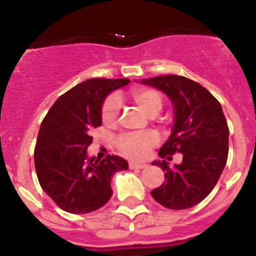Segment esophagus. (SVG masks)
Here are the masks:
<instances>
[{
    "instance_id": "esophagus-1",
    "label": "esophagus",
    "mask_w": 256,
    "mask_h": 256,
    "mask_svg": "<svg viewBox=\"0 0 256 256\" xmlns=\"http://www.w3.org/2000/svg\"><path fill=\"white\" fill-rule=\"evenodd\" d=\"M128 165H130V169H144L148 166L146 164H140V162H130Z\"/></svg>"
}]
</instances>
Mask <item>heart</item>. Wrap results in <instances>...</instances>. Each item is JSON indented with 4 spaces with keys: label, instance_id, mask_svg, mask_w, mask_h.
<instances>
[{
    "label": "heart",
    "instance_id": "obj_1",
    "mask_svg": "<svg viewBox=\"0 0 256 256\" xmlns=\"http://www.w3.org/2000/svg\"><path fill=\"white\" fill-rule=\"evenodd\" d=\"M130 97L136 105L148 116H155L159 114L164 105L162 94L152 88L134 90L130 94ZM119 112H120V101L115 94H110L101 106V120L105 126H114L119 116ZM158 141H159L158 136L154 132L126 133L118 137L115 144L119 152L126 158L142 160L148 155Z\"/></svg>",
    "mask_w": 256,
    "mask_h": 256
}]
</instances>
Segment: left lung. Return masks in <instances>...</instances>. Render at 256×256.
Returning a JSON list of instances; mask_svg holds the SVG:
<instances>
[{"mask_svg":"<svg viewBox=\"0 0 256 256\" xmlns=\"http://www.w3.org/2000/svg\"><path fill=\"white\" fill-rule=\"evenodd\" d=\"M164 92L173 102L174 126L170 137L159 151L170 160L180 152L182 162H154L165 172V183L151 191L160 205L173 210L195 206L216 187L228 158L230 130L222 106L206 88L180 76L142 79Z\"/></svg>","mask_w":256,"mask_h":256,"instance_id":"8db88e82","label":"left lung"}]
</instances>
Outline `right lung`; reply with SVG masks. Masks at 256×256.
Here are the masks:
<instances>
[{
    "label": "right lung",
    "mask_w": 256,
    "mask_h": 256,
    "mask_svg": "<svg viewBox=\"0 0 256 256\" xmlns=\"http://www.w3.org/2000/svg\"><path fill=\"white\" fill-rule=\"evenodd\" d=\"M130 79L92 78L61 94L40 124L34 165L40 187L52 201L72 214H87L110 200V183L128 162L116 155L88 159L91 130L102 124L101 106L108 94Z\"/></svg>",
    "instance_id": "1"
}]
</instances>
